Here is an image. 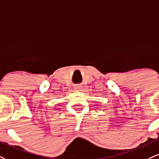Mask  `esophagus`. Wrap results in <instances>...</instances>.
<instances>
[{"instance_id":"obj_1","label":"esophagus","mask_w":159,"mask_h":159,"mask_svg":"<svg viewBox=\"0 0 159 159\" xmlns=\"http://www.w3.org/2000/svg\"><path fill=\"white\" fill-rule=\"evenodd\" d=\"M76 89H77V88H76Z\"/></svg>"}]
</instances>
